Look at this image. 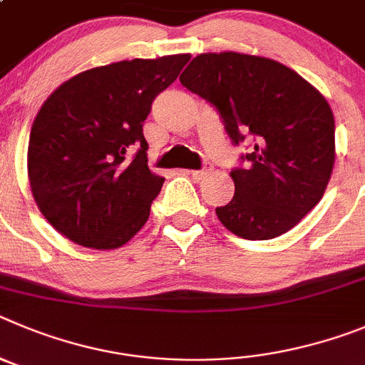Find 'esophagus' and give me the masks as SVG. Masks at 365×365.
Instances as JSON below:
<instances>
[{
	"mask_svg": "<svg viewBox=\"0 0 365 365\" xmlns=\"http://www.w3.org/2000/svg\"><path fill=\"white\" fill-rule=\"evenodd\" d=\"M209 173H211V167H203V169H198V170H189V175L195 180H203Z\"/></svg>",
	"mask_w": 365,
	"mask_h": 365,
	"instance_id": "esophagus-1",
	"label": "esophagus"
}]
</instances>
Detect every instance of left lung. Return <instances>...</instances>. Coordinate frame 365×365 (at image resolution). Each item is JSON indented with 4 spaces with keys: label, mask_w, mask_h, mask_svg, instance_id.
Wrapping results in <instances>:
<instances>
[{
    "label": "left lung",
    "mask_w": 365,
    "mask_h": 365,
    "mask_svg": "<svg viewBox=\"0 0 365 365\" xmlns=\"http://www.w3.org/2000/svg\"><path fill=\"white\" fill-rule=\"evenodd\" d=\"M183 87L215 105L235 145L251 136L235 196L216 216L232 235L271 240L322 200L334 165V118L326 98L293 68L240 52L196 56Z\"/></svg>",
    "instance_id": "8db88e82"
}]
</instances>
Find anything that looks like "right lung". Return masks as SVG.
<instances>
[{"instance_id":"add662e5","label":"right lung","mask_w":365,"mask_h":365,"mask_svg":"<svg viewBox=\"0 0 365 365\" xmlns=\"http://www.w3.org/2000/svg\"><path fill=\"white\" fill-rule=\"evenodd\" d=\"M189 54L130 60L76 74L47 98L31 129L32 196L74 244L116 249L145 225L162 176L147 167L143 121ZM138 148L130 163L125 160Z\"/></svg>"}]
</instances>
